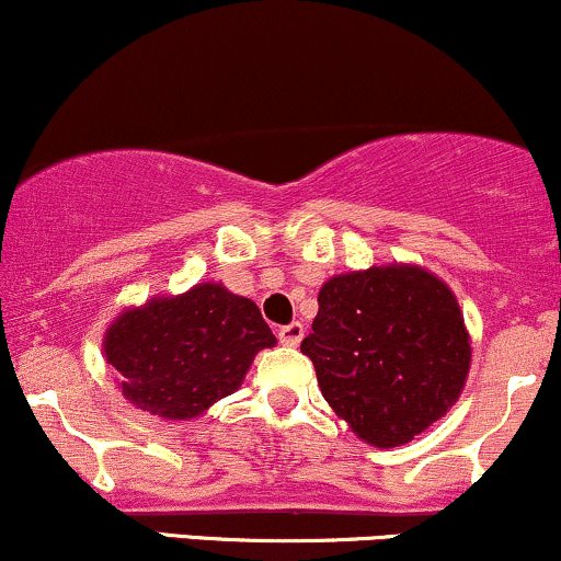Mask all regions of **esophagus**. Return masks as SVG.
Segmentation results:
<instances>
[{"mask_svg":"<svg viewBox=\"0 0 561 561\" xmlns=\"http://www.w3.org/2000/svg\"><path fill=\"white\" fill-rule=\"evenodd\" d=\"M302 334H306L302 332V323L295 321V323H289V327L279 329V342L287 347H298L302 342Z\"/></svg>","mask_w":561,"mask_h":561,"instance_id":"esophagus-1","label":"esophagus"}]
</instances>
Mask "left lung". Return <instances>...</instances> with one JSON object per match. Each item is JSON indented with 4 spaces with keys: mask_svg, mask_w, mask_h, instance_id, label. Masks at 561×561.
<instances>
[{
    "mask_svg": "<svg viewBox=\"0 0 561 561\" xmlns=\"http://www.w3.org/2000/svg\"><path fill=\"white\" fill-rule=\"evenodd\" d=\"M300 350L329 408L379 449L402 447L447 415L473 357L455 293L417 263L323 282Z\"/></svg>",
    "mask_w": 561,
    "mask_h": 561,
    "instance_id": "1",
    "label": "left lung"
}]
</instances>
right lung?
<instances>
[{
	"mask_svg": "<svg viewBox=\"0 0 561 561\" xmlns=\"http://www.w3.org/2000/svg\"><path fill=\"white\" fill-rule=\"evenodd\" d=\"M274 345L259 306L221 282L153 295L144 306L125 308L104 332L117 389L159 421L201 417L238 391L253 357Z\"/></svg>",
	"mask_w": 561,
	"mask_h": 561,
	"instance_id": "right-lung-1",
	"label": "right lung"
}]
</instances>
